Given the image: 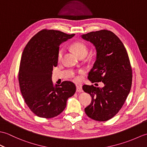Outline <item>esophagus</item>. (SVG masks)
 I'll return each mask as SVG.
<instances>
[{
	"mask_svg": "<svg viewBox=\"0 0 147 147\" xmlns=\"http://www.w3.org/2000/svg\"><path fill=\"white\" fill-rule=\"evenodd\" d=\"M76 92H83L82 87L81 86H76Z\"/></svg>",
	"mask_w": 147,
	"mask_h": 147,
	"instance_id": "obj_1",
	"label": "esophagus"
}]
</instances>
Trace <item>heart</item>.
Wrapping results in <instances>:
<instances>
[{
	"mask_svg": "<svg viewBox=\"0 0 147 147\" xmlns=\"http://www.w3.org/2000/svg\"><path fill=\"white\" fill-rule=\"evenodd\" d=\"M72 49H73L74 52H75L79 57L83 55H86V54H88V48H87V46L82 41H77L73 43V44L72 45ZM64 53V48L59 49L57 53V60L59 61H61L62 57H63ZM74 78H75V80H78V76H75Z\"/></svg>",
	"mask_w": 147,
	"mask_h": 147,
	"instance_id": "heart-1",
	"label": "heart"
}]
</instances>
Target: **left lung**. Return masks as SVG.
<instances>
[{"instance_id":"left-lung-1","label":"left lung","mask_w":147,"mask_h":147,"mask_svg":"<svg viewBox=\"0 0 147 147\" xmlns=\"http://www.w3.org/2000/svg\"><path fill=\"white\" fill-rule=\"evenodd\" d=\"M93 43L96 60L88 74L92 83L103 82V88L83 85V90L92 96L85 109L93 120L106 121L116 115L125 102L132 84V69L123 42L111 31L102 30L83 35Z\"/></svg>"}]
</instances>
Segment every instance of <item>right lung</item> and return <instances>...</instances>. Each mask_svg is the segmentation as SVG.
I'll return each mask as SVG.
<instances>
[{"label":"right lung","instance_id":"right-lung-1","mask_svg":"<svg viewBox=\"0 0 147 147\" xmlns=\"http://www.w3.org/2000/svg\"><path fill=\"white\" fill-rule=\"evenodd\" d=\"M74 36L43 29L30 39L22 54L18 74L21 92L28 107L40 117L49 119L60 114L68 98L76 92L73 82L65 81L54 86L52 82L59 45Z\"/></svg>","mask_w":147,"mask_h":147}]
</instances>
